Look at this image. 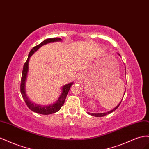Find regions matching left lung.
I'll use <instances>...</instances> for the list:
<instances>
[{
    "label": "left lung",
    "instance_id": "1",
    "mask_svg": "<svg viewBox=\"0 0 149 149\" xmlns=\"http://www.w3.org/2000/svg\"><path fill=\"white\" fill-rule=\"evenodd\" d=\"M118 55H119V56H120V54H118ZM125 74H126V72H125ZM125 92H124V94H125ZM122 100L120 101V102L118 104L116 107H115L114 109H113L112 110H110V111H108V112H104V113H90V112H87V113L88 114H89V115H91V116H95V117H104V116H106V115H107V114H109V113H112V112H113V111H115V110H116L118 107V106L120 105V103H121V102H122Z\"/></svg>",
    "mask_w": 149,
    "mask_h": 149
}]
</instances>
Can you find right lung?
Here are the masks:
<instances>
[{"label": "right lung", "mask_w": 149, "mask_h": 149, "mask_svg": "<svg viewBox=\"0 0 149 149\" xmlns=\"http://www.w3.org/2000/svg\"><path fill=\"white\" fill-rule=\"evenodd\" d=\"M62 41L61 38H52V39H47L44 40L39 45L35 46L33 47L31 50V52L29 54V56L27 58V61L25 62L24 65L23 70L22 73V79H21V84H20V92L23 99L25 101V104L27 105V107L31 109L32 111L34 112L37 113L43 114V115H49L56 113L58 112L61 109L62 106L65 102L66 97L68 94L70 87L73 85V82H70L67 84H65L62 87V92L60 97H58V100L56 102L47 105H38L32 102L29 99L26 94V91H25V84H26V80L27 78V74L29 72V62L31 57L32 55L36 52V51L39 49L42 46H43L47 44L51 43V42H60Z\"/></svg>", "instance_id": "1"}]
</instances>
